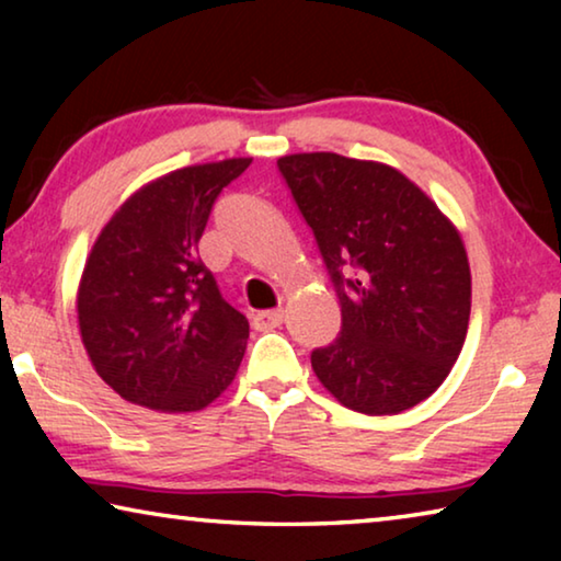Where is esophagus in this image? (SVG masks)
Instances as JSON below:
<instances>
[{
  "label": "esophagus",
  "mask_w": 561,
  "mask_h": 561,
  "mask_svg": "<svg viewBox=\"0 0 561 561\" xmlns=\"http://www.w3.org/2000/svg\"><path fill=\"white\" fill-rule=\"evenodd\" d=\"M282 321H284V309L279 307V309H270V311H257L252 324L260 331H272V329L282 327Z\"/></svg>",
  "instance_id": "1"
}]
</instances>
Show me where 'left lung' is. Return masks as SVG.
Segmentation results:
<instances>
[{
	"label": "left lung",
	"mask_w": 561,
	"mask_h": 561,
	"mask_svg": "<svg viewBox=\"0 0 561 561\" xmlns=\"http://www.w3.org/2000/svg\"><path fill=\"white\" fill-rule=\"evenodd\" d=\"M341 304V334L311 351L341 405L393 415L425 401L458 360L470 321L462 237L428 195L376 160L294 153L277 160ZM351 263L355 277H343Z\"/></svg>",
	"instance_id": "8db88e82"
}]
</instances>
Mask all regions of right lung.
I'll return each instance as SVG.
<instances>
[{
  "label": "right lung",
  "instance_id": "right-lung-1",
  "mask_svg": "<svg viewBox=\"0 0 561 561\" xmlns=\"http://www.w3.org/2000/svg\"><path fill=\"white\" fill-rule=\"evenodd\" d=\"M250 163L227 158L150 180L93 242L79 331L96 374L126 401L193 413L234 381L250 324L222 299L197 242L217 195Z\"/></svg>",
  "mask_w": 561,
  "mask_h": 561
}]
</instances>
